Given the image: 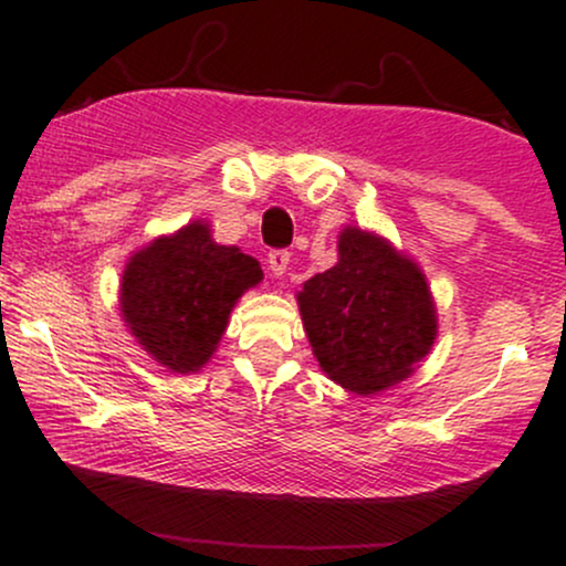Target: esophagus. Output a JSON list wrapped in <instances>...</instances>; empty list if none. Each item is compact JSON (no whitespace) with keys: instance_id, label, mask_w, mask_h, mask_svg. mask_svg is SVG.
Wrapping results in <instances>:
<instances>
[{"instance_id":"obj_1","label":"esophagus","mask_w":566,"mask_h":566,"mask_svg":"<svg viewBox=\"0 0 566 566\" xmlns=\"http://www.w3.org/2000/svg\"><path fill=\"white\" fill-rule=\"evenodd\" d=\"M290 265V252L287 250H271L269 252V269L274 276H282Z\"/></svg>"}]
</instances>
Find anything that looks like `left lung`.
<instances>
[{"label": "left lung", "instance_id": "obj_1", "mask_svg": "<svg viewBox=\"0 0 566 566\" xmlns=\"http://www.w3.org/2000/svg\"><path fill=\"white\" fill-rule=\"evenodd\" d=\"M297 305L327 378L361 396L409 378L437 340L420 265L356 226L340 231L337 263L303 284Z\"/></svg>", "mask_w": 566, "mask_h": 566}]
</instances>
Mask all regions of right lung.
<instances>
[{
  "mask_svg": "<svg viewBox=\"0 0 566 566\" xmlns=\"http://www.w3.org/2000/svg\"><path fill=\"white\" fill-rule=\"evenodd\" d=\"M261 279L255 258L212 242L210 226L193 220L129 258L119 284L122 319L161 367L197 373L216 354L233 305Z\"/></svg>",
  "mask_w": 566,
  "mask_h": 566,
  "instance_id": "right-lung-1",
  "label": "right lung"
}]
</instances>
